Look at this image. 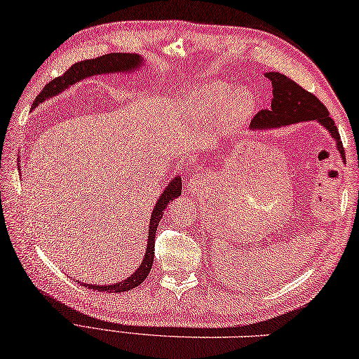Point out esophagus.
I'll return each mask as SVG.
<instances>
[{
	"mask_svg": "<svg viewBox=\"0 0 359 359\" xmlns=\"http://www.w3.org/2000/svg\"><path fill=\"white\" fill-rule=\"evenodd\" d=\"M205 186H206V177L203 173H197V175H194L191 181H189L187 191L191 194H201L203 187Z\"/></svg>",
	"mask_w": 359,
	"mask_h": 359,
	"instance_id": "1",
	"label": "esophagus"
}]
</instances>
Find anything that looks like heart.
I'll return each instance as SVG.
<instances>
[{"label":"heart","instance_id":"1","mask_svg":"<svg viewBox=\"0 0 359 359\" xmlns=\"http://www.w3.org/2000/svg\"><path fill=\"white\" fill-rule=\"evenodd\" d=\"M225 97V86H205L198 92H195L194 97L187 101L186 109L201 125L209 123L222 111L223 123H225L226 130L234 131L252 116L255 107L253 98L248 92L242 89L233 92L226 100Z\"/></svg>","mask_w":359,"mask_h":359}]
</instances>
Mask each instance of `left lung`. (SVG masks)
I'll list each match as a JSON object with an SVG mask.
<instances>
[{
	"instance_id": "8db88e82",
	"label": "left lung",
	"mask_w": 359,
	"mask_h": 359,
	"mask_svg": "<svg viewBox=\"0 0 359 359\" xmlns=\"http://www.w3.org/2000/svg\"><path fill=\"white\" fill-rule=\"evenodd\" d=\"M266 76L272 81V104L269 109L259 111L252 120V131H262L269 128H280L300 121L316 120L325 128L334 139L341 158L346 159L341 136L337 133L334 120L330 117V112L314 93L303 89L300 84L278 72H269Z\"/></svg>"
}]
</instances>
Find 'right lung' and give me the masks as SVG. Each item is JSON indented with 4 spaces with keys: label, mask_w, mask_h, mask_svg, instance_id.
<instances>
[{
    "label": "right lung",
    "mask_w": 359,
    "mask_h": 359,
    "mask_svg": "<svg viewBox=\"0 0 359 359\" xmlns=\"http://www.w3.org/2000/svg\"><path fill=\"white\" fill-rule=\"evenodd\" d=\"M142 64H144V59H142L139 54H130V53H111V54H104V56H100L97 59L81 60V62L73 64L70 69L62 74V76H57L53 81H50V83L43 87V90L39 93L37 98L34 100L31 109H36V107L40 103H43L45 100L59 95L60 92L69 89L70 86L78 83L81 79H86L89 76H93V74H101V73L136 72L137 69H140ZM181 189H182L181 178L175 177L170 182H168L167 187L164 189V192L161 194V197L156 203V206H154L150 217V226H148V242H147L144 259H142L136 272H134L131 276H128L126 280L114 283V285H89V283H83L84 287L98 290V292L118 294V292H126V290L137 287L145 281L153 266L154 238H156V229L159 225V220L162 219V212H164V209L167 208L168 203L180 197Z\"/></svg>",
    "instance_id": "right-lung-1"
}]
</instances>
